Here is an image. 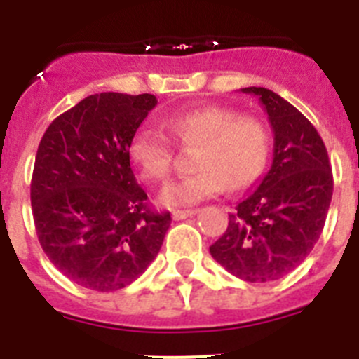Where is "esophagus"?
<instances>
[{
	"label": "esophagus",
	"instance_id": "obj_1",
	"mask_svg": "<svg viewBox=\"0 0 359 359\" xmlns=\"http://www.w3.org/2000/svg\"><path fill=\"white\" fill-rule=\"evenodd\" d=\"M194 214H198V210H196V208H189V210H174L172 219H176V221H182V219L190 217V215H194Z\"/></svg>",
	"mask_w": 359,
	"mask_h": 359
}]
</instances>
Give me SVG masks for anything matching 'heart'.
I'll list each match as a JSON object with an SVG mask.
<instances>
[{
  "instance_id": "obj_1",
  "label": "heart",
  "mask_w": 359,
  "mask_h": 359,
  "mask_svg": "<svg viewBox=\"0 0 359 359\" xmlns=\"http://www.w3.org/2000/svg\"><path fill=\"white\" fill-rule=\"evenodd\" d=\"M172 140L192 151L194 174L170 183L161 203L187 207L223 192L239 190L261 176L268 161L269 135L264 123L252 116H237L226 107L182 111L161 120ZM129 160L138 176L149 183H163L172 170L174 147L161 133L138 129L129 142Z\"/></svg>"
}]
</instances>
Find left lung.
I'll return each instance as SVG.
<instances>
[{"instance_id":"left-lung-1","label":"left lung","mask_w":359,"mask_h":359,"mask_svg":"<svg viewBox=\"0 0 359 359\" xmlns=\"http://www.w3.org/2000/svg\"><path fill=\"white\" fill-rule=\"evenodd\" d=\"M259 97L273 128V163L262 182L230 214L210 253L248 282L278 280L315 248L332 198L327 149L315 126L280 95L243 88Z\"/></svg>"}]
</instances>
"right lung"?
<instances>
[{
  "mask_svg": "<svg viewBox=\"0 0 359 359\" xmlns=\"http://www.w3.org/2000/svg\"><path fill=\"white\" fill-rule=\"evenodd\" d=\"M154 95L97 93L48 126L37 147L30 201L37 239L69 280L116 291L144 273L170 226L133 174L129 142Z\"/></svg>",
  "mask_w": 359,
  "mask_h": 359,
  "instance_id": "1",
  "label": "right lung"
}]
</instances>
